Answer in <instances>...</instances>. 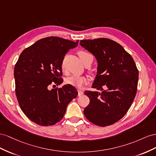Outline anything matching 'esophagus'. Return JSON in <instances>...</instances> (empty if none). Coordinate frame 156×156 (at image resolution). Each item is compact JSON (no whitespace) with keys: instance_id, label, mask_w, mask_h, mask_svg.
<instances>
[{"instance_id":"obj_1","label":"esophagus","mask_w":156,"mask_h":156,"mask_svg":"<svg viewBox=\"0 0 156 156\" xmlns=\"http://www.w3.org/2000/svg\"><path fill=\"white\" fill-rule=\"evenodd\" d=\"M78 96H80L83 94V92L80 90H78Z\"/></svg>"}]
</instances>
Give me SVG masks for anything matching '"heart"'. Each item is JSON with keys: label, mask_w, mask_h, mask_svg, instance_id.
Wrapping results in <instances>:
<instances>
[{"label": "heart", "mask_w": 156, "mask_h": 156, "mask_svg": "<svg viewBox=\"0 0 156 156\" xmlns=\"http://www.w3.org/2000/svg\"><path fill=\"white\" fill-rule=\"evenodd\" d=\"M78 55L83 64H85L87 61L92 57L90 53L86 51H79ZM61 70L63 72H65V61L63 60L61 63ZM88 82V79L84 76H71L65 80L66 84H69L76 87H82L83 85H85Z\"/></svg>", "instance_id": "b5f03b06"}]
</instances>
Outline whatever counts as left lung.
I'll list each match as a JSON object with an SVG mask.
<instances>
[{
  "label": "left lung",
  "instance_id": "obj_1",
  "mask_svg": "<svg viewBox=\"0 0 156 156\" xmlns=\"http://www.w3.org/2000/svg\"><path fill=\"white\" fill-rule=\"evenodd\" d=\"M80 44L96 57L97 74L92 87L102 91L84 92L90 101L84 115L96 126L112 125L126 115L134 101L139 70L131 55L112 40H82Z\"/></svg>",
  "mask_w": 156,
  "mask_h": 156
}]
</instances>
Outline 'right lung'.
<instances>
[{"mask_svg":"<svg viewBox=\"0 0 156 156\" xmlns=\"http://www.w3.org/2000/svg\"><path fill=\"white\" fill-rule=\"evenodd\" d=\"M76 42L57 37L39 40L25 48L14 67L16 94L21 110L30 120L42 126H53L63 118L66 106L78 95L67 84L50 90L63 82L61 63Z\"/></svg>","mask_w":156,"mask_h":156,"instance_id":"right-lung-1","label":"right lung"}]
</instances>
